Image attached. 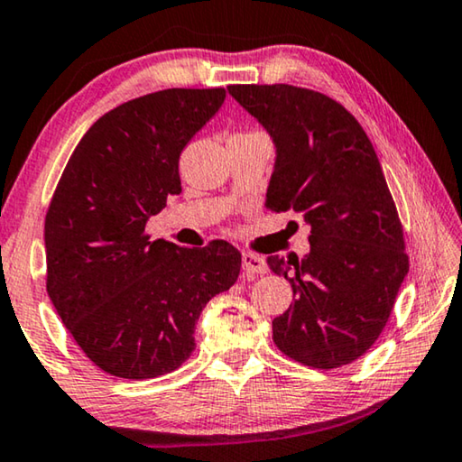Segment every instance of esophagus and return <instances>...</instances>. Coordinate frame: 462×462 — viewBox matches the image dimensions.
Returning <instances> with one entry per match:
<instances>
[{
  "label": "esophagus",
  "instance_id": "34e87169",
  "mask_svg": "<svg viewBox=\"0 0 462 462\" xmlns=\"http://www.w3.org/2000/svg\"><path fill=\"white\" fill-rule=\"evenodd\" d=\"M243 272L246 276H257V274H265L268 272V265H265V259L257 253L245 251L243 253Z\"/></svg>",
  "mask_w": 462,
  "mask_h": 462
}]
</instances>
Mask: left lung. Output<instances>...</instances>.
<instances>
[{
	"mask_svg": "<svg viewBox=\"0 0 462 462\" xmlns=\"http://www.w3.org/2000/svg\"><path fill=\"white\" fill-rule=\"evenodd\" d=\"M274 142L268 203L310 226V253L270 255L295 303L274 318V343L311 368L358 360L379 339L408 274L404 234L360 123L328 96L295 86H230Z\"/></svg>",
	"mask_w": 462,
	"mask_h": 462,
	"instance_id": "obj_1",
	"label": "left lung"
}]
</instances>
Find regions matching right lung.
<instances>
[{
  "label": "right lung",
  "instance_id": "right-lung-1",
  "mask_svg": "<svg viewBox=\"0 0 462 462\" xmlns=\"http://www.w3.org/2000/svg\"><path fill=\"white\" fill-rule=\"evenodd\" d=\"M224 100L222 88H173L121 104L88 129L58 181L48 295L83 354L119 379L181 366L200 311L238 278L240 253L226 240L186 249L144 232L181 192L180 154Z\"/></svg>",
  "mask_w": 462,
  "mask_h": 462
}]
</instances>
